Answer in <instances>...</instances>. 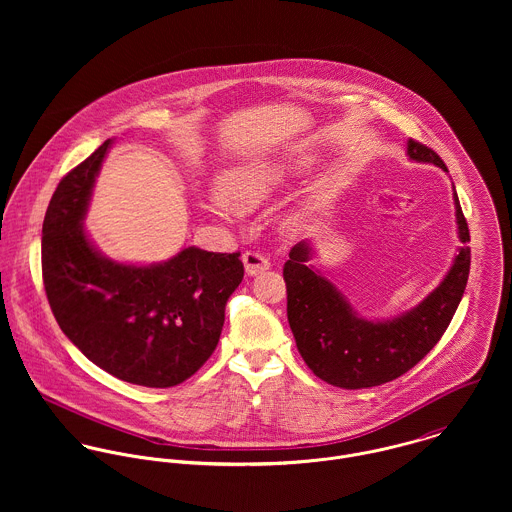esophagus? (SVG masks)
<instances>
[{
  "instance_id": "1",
  "label": "esophagus",
  "mask_w": 512,
  "mask_h": 512,
  "mask_svg": "<svg viewBox=\"0 0 512 512\" xmlns=\"http://www.w3.org/2000/svg\"><path fill=\"white\" fill-rule=\"evenodd\" d=\"M242 264H244V270L248 276H256V274H262L270 268V262L264 254L256 252V250H246L242 254Z\"/></svg>"
}]
</instances>
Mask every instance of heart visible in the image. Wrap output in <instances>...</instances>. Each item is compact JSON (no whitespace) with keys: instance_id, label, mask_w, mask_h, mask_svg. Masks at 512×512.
Wrapping results in <instances>:
<instances>
[{"instance_id":"obj_1","label":"heart","mask_w":512,"mask_h":512,"mask_svg":"<svg viewBox=\"0 0 512 512\" xmlns=\"http://www.w3.org/2000/svg\"><path fill=\"white\" fill-rule=\"evenodd\" d=\"M297 163L278 159H252L230 165L219 175V193L209 197V209L230 215L234 209L252 211L278 195L299 173Z\"/></svg>"}]
</instances>
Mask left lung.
Segmentation results:
<instances>
[{"label": "left lung", "instance_id": "left-lung-1", "mask_svg": "<svg viewBox=\"0 0 512 512\" xmlns=\"http://www.w3.org/2000/svg\"><path fill=\"white\" fill-rule=\"evenodd\" d=\"M408 157L434 163L447 171L438 153L408 140ZM455 222L461 246L438 288L416 307L382 321H370L355 311L313 264V246L301 240L284 264L288 288V321L297 351L315 376L327 384L357 390L390 382L418 365L445 333L469 278L471 250L467 220L453 187Z\"/></svg>", "mask_w": 512, "mask_h": 512}]
</instances>
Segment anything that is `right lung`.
Returning a JSON list of instances; mask_svg holds the SVG:
<instances>
[{"label":"right lung","mask_w":512,"mask_h":512,"mask_svg":"<svg viewBox=\"0 0 512 512\" xmlns=\"http://www.w3.org/2000/svg\"><path fill=\"white\" fill-rule=\"evenodd\" d=\"M106 140L65 175L43 220V284L53 315L80 353L112 376L169 388L217 349L228 297L244 278L240 252L183 248L157 264H124L88 238L84 217Z\"/></svg>","instance_id":"obj_1"}]
</instances>
